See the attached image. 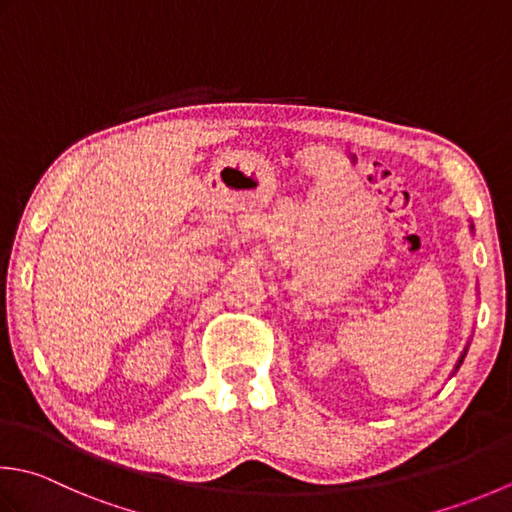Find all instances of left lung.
I'll return each mask as SVG.
<instances>
[{"mask_svg":"<svg viewBox=\"0 0 512 512\" xmlns=\"http://www.w3.org/2000/svg\"><path fill=\"white\" fill-rule=\"evenodd\" d=\"M473 230H475V226H473V224H470V233H473ZM466 353H468V346L464 348V353H462V357H459V359H457V364H455V370H453V375L457 373V370H459V366H462V362H464V357H466Z\"/></svg>","mask_w":512,"mask_h":512,"instance_id":"obj_1","label":"left lung"}]
</instances>
